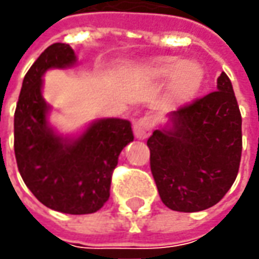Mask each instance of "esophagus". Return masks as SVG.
Segmentation results:
<instances>
[{
  "label": "esophagus",
  "instance_id": "esophagus-1",
  "mask_svg": "<svg viewBox=\"0 0 259 259\" xmlns=\"http://www.w3.org/2000/svg\"><path fill=\"white\" fill-rule=\"evenodd\" d=\"M153 129V120L149 117V116H144L140 120H137L135 127H133V132H135V136L137 139H147L150 136Z\"/></svg>",
  "mask_w": 259,
  "mask_h": 259
}]
</instances>
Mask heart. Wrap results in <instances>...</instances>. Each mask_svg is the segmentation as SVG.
<instances>
[{
    "label": "heart",
    "mask_w": 259,
    "mask_h": 259,
    "mask_svg": "<svg viewBox=\"0 0 259 259\" xmlns=\"http://www.w3.org/2000/svg\"><path fill=\"white\" fill-rule=\"evenodd\" d=\"M152 70L160 78L173 76L171 92L174 99L180 103L191 99L203 83L204 72L196 62H181L180 59L171 56L157 58L152 63Z\"/></svg>",
    "instance_id": "heart-1"
}]
</instances>
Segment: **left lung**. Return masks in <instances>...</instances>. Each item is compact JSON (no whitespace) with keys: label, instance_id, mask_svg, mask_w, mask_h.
<instances>
[{"label":"left lung","instance_id":"1","mask_svg":"<svg viewBox=\"0 0 259 259\" xmlns=\"http://www.w3.org/2000/svg\"><path fill=\"white\" fill-rule=\"evenodd\" d=\"M170 126L147 140L160 198L170 210H207L237 179L242 152L240 107L223 72L217 91L168 115Z\"/></svg>","mask_w":259,"mask_h":259}]
</instances>
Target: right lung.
Wrapping results in <instances>:
<instances>
[{
  "instance_id": "right-lung-1",
  "label": "right lung",
  "mask_w": 259,
  "mask_h": 259,
  "mask_svg": "<svg viewBox=\"0 0 259 259\" xmlns=\"http://www.w3.org/2000/svg\"><path fill=\"white\" fill-rule=\"evenodd\" d=\"M75 62L73 49L56 42L26 72L14 115V150L22 180L44 205L65 214H92L109 200L112 173L133 132L129 120L100 119L76 139L56 135L48 123L42 76Z\"/></svg>"
}]
</instances>
